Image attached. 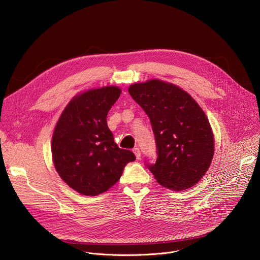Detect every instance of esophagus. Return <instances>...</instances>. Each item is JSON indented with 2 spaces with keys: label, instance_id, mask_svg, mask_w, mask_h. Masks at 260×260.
Here are the masks:
<instances>
[{
  "label": "esophagus",
  "instance_id": "1",
  "mask_svg": "<svg viewBox=\"0 0 260 260\" xmlns=\"http://www.w3.org/2000/svg\"><path fill=\"white\" fill-rule=\"evenodd\" d=\"M133 152L135 153V155H136V158L139 160V159H141V152H140V149L138 147H136V148H134L133 149Z\"/></svg>",
  "mask_w": 260,
  "mask_h": 260
}]
</instances>
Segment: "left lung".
I'll return each mask as SVG.
<instances>
[{"instance_id": "obj_1", "label": "left lung", "mask_w": 260, "mask_h": 260, "mask_svg": "<svg viewBox=\"0 0 260 260\" xmlns=\"http://www.w3.org/2000/svg\"><path fill=\"white\" fill-rule=\"evenodd\" d=\"M128 92L149 117L154 134L157 158L148 169L171 190L192 187L214 155L212 128L202 108L186 91L157 79L133 84Z\"/></svg>"}]
</instances>
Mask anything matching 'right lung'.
Instances as JSON below:
<instances>
[{
	"label": "right lung",
	"instance_id": "add662e5",
	"mask_svg": "<svg viewBox=\"0 0 260 260\" xmlns=\"http://www.w3.org/2000/svg\"><path fill=\"white\" fill-rule=\"evenodd\" d=\"M120 93L116 86L85 91L69 103L56 123L51 143L55 170L83 196L107 191L136 159L132 151L118 147L107 124L109 110Z\"/></svg>",
	"mask_w": 260,
	"mask_h": 260
}]
</instances>
